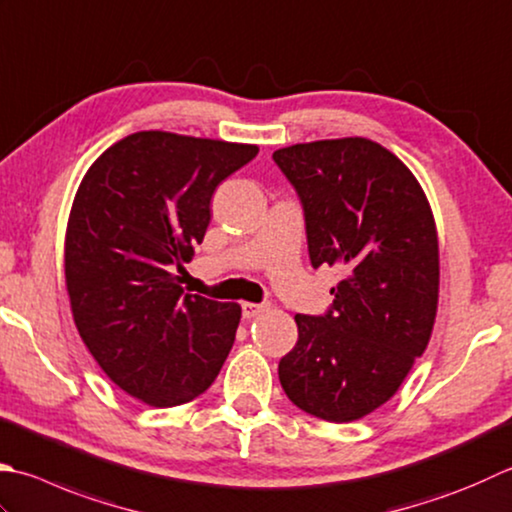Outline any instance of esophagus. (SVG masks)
<instances>
[{"label": "esophagus", "instance_id": "obj_1", "mask_svg": "<svg viewBox=\"0 0 512 512\" xmlns=\"http://www.w3.org/2000/svg\"><path fill=\"white\" fill-rule=\"evenodd\" d=\"M266 310V304H253V302H244L242 304V315L244 319H253L257 317L259 313H264Z\"/></svg>", "mask_w": 512, "mask_h": 512}]
</instances>
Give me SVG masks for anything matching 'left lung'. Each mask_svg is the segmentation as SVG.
I'll return each instance as SVG.
<instances>
[{"instance_id": "obj_1", "label": "left lung", "mask_w": 512, "mask_h": 512, "mask_svg": "<svg viewBox=\"0 0 512 512\" xmlns=\"http://www.w3.org/2000/svg\"><path fill=\"white\" fill-rule=\"evenodd\" d=\"M273 159L302 199L310 264L344 273L326 315H295L279 382L308 415L355 422L397 393L433 333V210L402 159L366 137L295 144Z\"/></svg>"}]
</instances>
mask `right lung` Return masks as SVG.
<instances>
[{"mask_svg": "<svg viewBox=\"0 0 512 512\" xmlns=\"http://www.w3.org/2000/svg\"><path fill=\"white\" fill-rule=\"evenodd\" d=\"M259 153L255 144L133 133L99 155L68 215L64 273L75 326L113 384L155 408L215 382L242 317L235 302L184 295L210 197Z\"/></svg>", "mask_w": 512, "mask_h": 512, "instance_id": "1", "label": "right lung"}]
</instances>
